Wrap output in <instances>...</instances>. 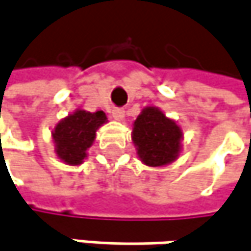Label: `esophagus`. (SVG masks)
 Returning a JSON list of instances; mask_svg holds the SVG:
<instances>
[{
  "mask_svg": "<svg viewBox=\"0 0 251 251\" xmlns=\"http://www.w3.org/2000/svg\"><path fill=\"white\" fill-rule=\"evenodd\" d=\"M113 117L117 121H121V120L124 119V108H119V107L113 108Z\"/></svg>",
  "mask_w": 251,
  "mask_h": 251,
  "instance_id": "34e87169",
  "label": "esophagus"
}]
</instances>
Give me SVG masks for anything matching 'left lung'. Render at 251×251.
<instances>
[{
  "label": "left lung",
  "instance_id": "1",
  "mask_svg": "<svg viewBox=\"0 0 251 251\" xmlns=\"http://www.w3.org/2000/svg\"><path fill=\"white\" fill-rule=\"evenodd\" d=\"M140 159L148 167H164L179 157L181 127L158 107H145L134 121L131 134Z\"/></svg>",
  "mask_w": 251,
  "mask_h": 251
}]
</instances>
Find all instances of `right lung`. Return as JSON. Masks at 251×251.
I'll return each instance as SVG.
<instances>
[{"mask_svg":"<svg viewBox=\"0 0 251 251\" xmlns=\"http://www.w3.org/2000/svg\"><path fill=\"white\" fill-rule=\"evenodd\" d=\"M106 121L104 111L90 113L80 108L60 120L52 131L57 157L68 165H80L93 145L96 131Z\"/></svg>","mask_w":251,"mask_h":251,"instance_id":"add662e5","label":"right lung"}]
</instances>
